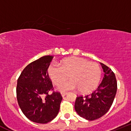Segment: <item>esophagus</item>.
Segmentation results:
<instances>
[{
	"instance_id": "obj_1",
	"label": "esophagus",
	"mask_w": 131,
	"mask_h": 131,
	"mask_svg": "<svg viewBox=\"0 0 131 131\" xmlns=\"http://www.w3.org/2000/svg\"><path fill=\"white\" fill-rule=\"evenodd\" d=\"M67 93H66V92H61V96H63V97H64V96L67 95Z\"/></svg>"
}]
</instances>
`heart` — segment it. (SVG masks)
<instances>
[{"instance_id":"heart-1","label":"heart","mask_w":131,"mask_h":131,"mask_svg":"<svg viewBox=\"0 0 131 131\" xmlns=\"http://www.w3.org/2000/svg\"><path fill=\"white\" fill-rule=\"evenodd\" d=\"M48 74L54 85L65 82L69 76L71 80L59 87L61 91L77 88L81 93H88L97 87L101 79L102 71L98 63L90 62L78 57L63 59L59 66L50 65Z\"/></svg>"}]
</instances>
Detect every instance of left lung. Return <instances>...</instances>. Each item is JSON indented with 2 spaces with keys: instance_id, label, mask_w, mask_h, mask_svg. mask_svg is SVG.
I'll list each match as a JSON object with an SVG mask.
<instances>
[{
  "instance_id": "1",
  "label": "left lung",
  "mask_w": 131,
  "mask_h": 131,
  "mask_svg": "<svg viewBox=\"0 0 131 131\" xmlns=\"http://www.w3.org/2000/svg\"><path fill=\"white\" fill-rule=\"evenodd\" d=\"M104 77L97 88L91 94L76 99L75 110L81 117L94 120L105 115L115 99L117 91V81L114 72L107 66L101 63Z\"/></svg>"
}]
</instances>
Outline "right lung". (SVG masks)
I'll use <instances>...</instances> for the list:
<instances>
[{
	"mask_svg": "<svg viewBox=\"0 0 131 131\" xmlns=\"http://www.w3.org/2000/svg\"><path fill=\"white\" fill-rule=\"evenodd\" d=\"M52 58V56H45L32 62L18 79V103L24 115L35 123L47 124L55 118L63 99L60 93L54 91L48 74Z\"/></svg>",
	"mask_w": 131,
	"mask_h": 131,
	"instance_id": "right-lung-1",
	"label": "right lung"
}]
</instances>
